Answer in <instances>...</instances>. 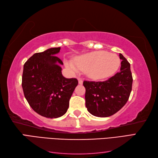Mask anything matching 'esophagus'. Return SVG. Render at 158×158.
<instances>
[{"label":"esophagus","mask_w":158,"mask_h":158,"mask_svg":"<svg viewBox=\"0 0 158 158\" xmlns=\"http://www.w3.org/2000/svg\"><path fill=\"white\" fill-rule=\"evenodd\" d=\"M78 81H79V84L82 85L83 84V80L81 78H78Z\"/></svg>","instance_id":"34e87169"}]
</instances>
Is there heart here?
Returning a JSON list of instances; mask_svg holds the SVG:
<instances>
[{
    "label": "heart",
    "instance_id": "1",
    "mask_svg": "<svg viewBox=\"0 0 158 158\" xmlns=\"http://www.w3.org/2000/svg\"><path fill=\"white\" fill-rule=\"evenodd\" d=\"M66 66L73 72L79 69L93 79L107 78L113 75L120 66V59L114 53L105 51H96L77 57L75 62L69 60Z\"/></svg>",
    "mask_w": 158,
    "mask_h": 158
}]
</instances>
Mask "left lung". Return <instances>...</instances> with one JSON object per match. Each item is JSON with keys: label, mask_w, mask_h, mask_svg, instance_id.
<instances>
[{"label": "left lung", "mask_w": 158, "mask_h": 158, "mask_svg": "<svg viewBox=\"0 0 158 158\" xmlns=\"http://www.w3.org/2000/svg\"><path fill=\"white\" fill-rule=\"evenodd\" d=\"M120 71L104 81H83L85 106L92 115L106 117L116 113L129 99L132 86L130 64L119 53Z\"/></svg>", "instance_id": "1"}]
</instances>
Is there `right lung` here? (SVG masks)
Returning <instances> with one entry per match:
<instances>
[{"label": "right lung", "instance_id": "right-lung-1", "mask_svg": "<svg viewBox=\"0 0 158 158\" xmlns=\"http://www.w3.org/2000/svg\"><path fill=\"white\" fill-rule=\"evenodd\" d=\"M60 48L36 53L23 65L22 85L25 98L31 108L41 116L58 118L66 113L69 100L78 80L62 75L63 64L55 56Z\"/></svg>", "mask_w": 158, "mask_h": 158}]
</instances>
